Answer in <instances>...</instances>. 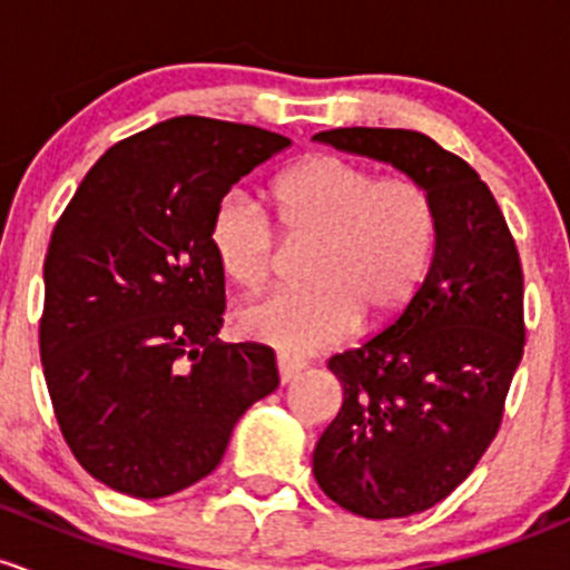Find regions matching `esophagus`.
I'll return each mask as SVG.
<instances>
[{
  "mask_svg": "<svg viewBox=\"0 0 570 570\" xmlns=\"http://www.w3.org/2000/svg\"><path fill=\"white\" fill-rule=\"evenodd\" d=\"M304 367H307L304 362L291 360V356H283V354L277 356V371H279V381H283V384H291V381L296 379V375L302 373Z\"/></svg>",
  "mask_w": 570,
  "mask_h": 570,
  "instance_id": "1",
  "label": "esophagus"
}]
</instances>
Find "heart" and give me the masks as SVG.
Masks as SVG:
<instances>
[{"mask_svg": "<svg viewBox=\"0 0 570 570\" xmlns=\"http://www.w3.org/2000/svg\"><path fill=\"white\" fill-rule=\"evenodd\" d=\"M285 238L318 242L304 291H274L244 302V337L307 356L348 340L356 328L395 324L431 272L439 246V208L431 189L409 175L379 173L343 156L302 158L274 180ZM222 274L242 287L268 279L277 230L257 197L233 189L219 199L208 230Z\"/></svg>", "mask_w": 570, "mask_h": 570, "instance_id": "heart-1", "label": "heart"}]
</instances>
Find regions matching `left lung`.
<instances>
[{
    "label": "left lung",
    "mask_w": 570,
    "mask_h": 570,
    "mask_svg": "<svg viewBox=\"0 0 570 570\" xmlns=\"http://www.w3.org/2000/svg\"><path fill=\"white\" fill-rule=\"evenodd\" d=\"M315 142L392 164L439 208L431 272L406 313L328 360L343 406L313 453L321 491L365 519H403L453 494L483 459L524 354V277L489 186L406 128H334Z\"/></svg>",
    "instance_id": "obj_1"
}]
</instances>
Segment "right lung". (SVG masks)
I'll return each instance as SVG.
<instances>
[{
  "label": "right lung",
  "instance_id": "add662e5",
  "mask_svg": "<svg viewBox=\"0 0 570 570\" xmlns=\"http://www.w3.org/2000/svg\"><path fill=\"white\" fill-rule=\"evenodd\" d=\"M285 148L266 128L173 117L111 145L51 233L46 386L70 453L120 494L195 485L279 386L268 345L216 337L225 274L208 230L233 184Z\"/></svg>",
  "mask_w": 570,
  "mask_h": 570
}]
</instances>
